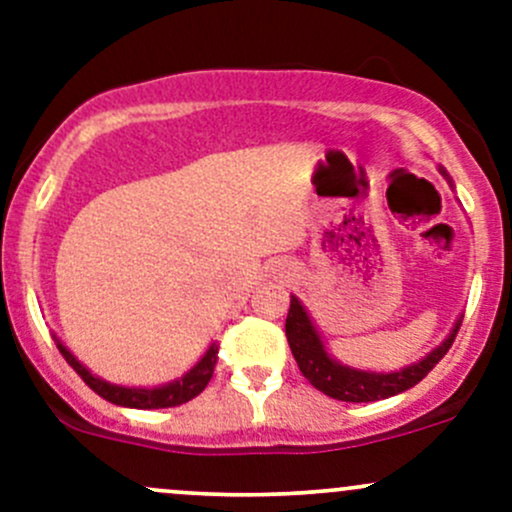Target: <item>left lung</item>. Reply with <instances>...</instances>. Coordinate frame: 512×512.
I'll return each mask as SVG.
<instances>
[{
    "label": "left lung",
    "instance_id": "1",
    "mask_svg": "<svg viewBox=\"0 0 512 512\" xmlns=\"http://www.w3.org/2000/svg\"><path fill=\"white\" fill-rule=\"evenodd\" d=\"M438 170H441L443 178L451 183L446 170L443 168ZM458 329H461V319H456L451 334H448L436 349H431L423 359L404 366V369L364 371V369H354V366L342 364V361H337L327 352L317 327H314L312 317H309L304 304L299 302L294 294L292 299H289V312L285 322L289 349H292L294 361H297L304 379H307L314 389L322 391V394L332 396V399L337 401H352V404H369V401L389 399V396H396L401 394V391L416 386L418 381H421L423 376H426L428 371H431L433 366L446 356L448 349H451L453 339H456Z\"/></svg>",
    "mask_w": 512,
    "mask_h": 512
}]
</instances>
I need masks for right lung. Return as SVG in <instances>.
I'll use <instances>...</instances> for the list:
<instances>
[{
    "mask_svg": "<svg viewBox=\"0 0 512 512\" xmlns=\"http://www.w3.org/2000/svg\"><path fill=\"white\" fill-rule=\"evenodd\" d=\"M56 347H59L61 356L69 361L71 369L86 381V386H91L101 399L111 401V404L116 406H126V409H168V406L185 404V401L195 399V396L208 386L210 376H213L215 371V364H218V344H210L208 352L200 356L198 364H195L188 374L180 376V379L163 386H153V389H143V386L136 389V386L111 384V381H103L101 376L91 374V371L86 369L64 344H61V339H56Z\"/></svg>",
    "mask_w": 512,
    "mask_h": 512,
    "instance_id": "add662e5",
    "label": "right lung"
}]
</instances>
